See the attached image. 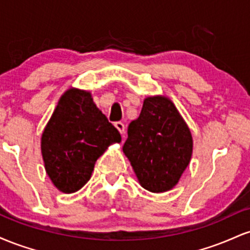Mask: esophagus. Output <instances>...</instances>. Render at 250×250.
<instances>
[{"label": "esophagus", "instance_id": "esophagus-1", "mask_svg": "<svg viewBox=\"0 0 250 250\" xmlns=\"http://www.w3.org/2000/svg\"><path fill=\"white\" fill-rule=\"evenodd\" d=\"M115 127L121 134H125V125L122 122H115Z\"/></svg>", "mask_w": 250, "mask_h": 250}]
</instances>
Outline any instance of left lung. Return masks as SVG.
<instances>
[{
  "instance_id": "8db88e82",
  "label": "left lung",
  "mask_w": 250,
  "mask_h": 250,
  "mask_svg": "<svg viewBox=\"0 0 250 250\" xmlns=\"http://www.w3.org/2000/svg\"><path fill=\"white\" fill-rule=\"evenodd\" d=\"M123 153L140 185L151 193L170 190L188 167L193 137L174 103L165 96L145 99L141 114L130 122Z\"/></svg>"
}]
</instances>
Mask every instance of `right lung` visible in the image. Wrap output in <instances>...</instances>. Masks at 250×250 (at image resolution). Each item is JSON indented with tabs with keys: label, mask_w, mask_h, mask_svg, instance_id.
Returning <instances> with one entry per match:
<instances>
[{
	"label": "right lung",
	"mask_w": 250,
	"mask_h": 250,
	"mask_svg": "<svg viewBox=\"0 0 250 250\" xmlns=\"http://www.w3.org/2000/svg\"><path fill=\"white\" fill-rule=\"evenodd\" d=\"M115 142H121V135L96 107L91 94L68 89L42 134L45 171L60 191L75 193L90 179L96 160Z\"/></svg>",
	"instance_id": "right-lung-1"
}]
</instances>
